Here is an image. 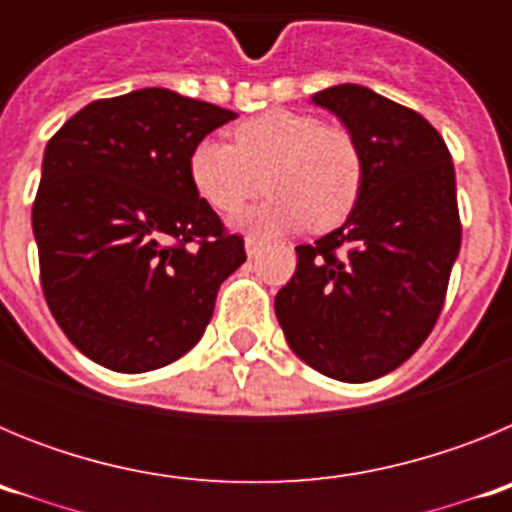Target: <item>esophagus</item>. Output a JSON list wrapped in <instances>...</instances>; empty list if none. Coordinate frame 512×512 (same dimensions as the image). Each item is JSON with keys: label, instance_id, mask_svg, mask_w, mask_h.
<instances>
[{"label": "esophagus", "instance_id": "esophagus-1", "mask_svg": "<svg viewBox=\"0 0 512 512\" xmlns=\"http://www.w3.org/2000/svg\"><path fill=\"white\" fill-rule=\"evenodd\" d=\"M261 246H264V241H261V238H253V235H248V238H246V253H248V256H256V253L261 251Z\"/></svg>", "mask_w": 512, "mask_h": 512}]
</instances>
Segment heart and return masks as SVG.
Segmentation results:
<instances>
[{
	"instance_id": "1",
	"label": "heart",
	"mask_w": 512,
	"mask_h": 512,
	"mask_svg": "<svg viewBox=\"0 0 512 512\" xmlns=\"http://www.w3.org/2000/svg\"><path fill=\"white\" fill-rule=\"evenodd\" d=\"M265 182H260V176ZM189 179L212 210L233 215L264 187L274 192L241 217L256 233L310 225L333 228L354 210L364 184V156L341 125L315 115L269 110L233 130V146L200 140L189 153Z\"/></svg>"
}]
</instances>
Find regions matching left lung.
I'll list each match as a JSON object with an SVG mask.
<instances>
[{
	"instance_id": "obj_1",
	"label": "left lung",
	"mask_w": 512,
	"mask_h": 512,
	"mask_svg": "<svg viewBox=\"0 0 512 512\" xmlns=\"http://www.w3.org/2000/svg\"><path fill=\"white\" fill-rule=\"evenodd\" d=\"M312 102L356 138L364 184L341 228L295 248L274 307L312 369L369 382L408 361L441 315L461 246L454 164L431 122L372 89L338 84Z\"/></svg>"
}]
</instances>
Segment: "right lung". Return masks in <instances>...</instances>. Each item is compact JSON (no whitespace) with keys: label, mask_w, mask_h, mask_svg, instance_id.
<instances>
[{"label":"right lung","mask_w":512,"mask_h":512,"mask_svg":"<svg viewBox=\"0 0 512 512\" xmlns=\"http://www.w3.org/2000/svg\"><path fill=\"white\" fill-rule=\"evenodd\" d=\"M235 112L151 87L97 99L48 140L33 202L40 284L69 341L151 372L200 341L246 261L189 179L192 148Z\"/></svg>","instance_id":"1"}]
</instances>
